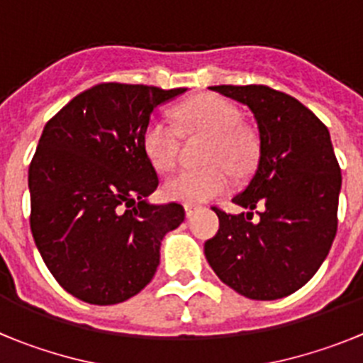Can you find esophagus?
I'll return each instance as SVG.
<instances>
[{
  "label": "esophagus",
  "instance_id": "esophagus-1",
  "mask_svg": "<svg viewBox=\"0 0 363 363\" xmlns=\"http://www.w3.org/2000/svg\"><path fill=\"white\" fill-rule=\"evenodd\" d=\"M196 211H198L196 205H185V214H187V218H191Z\"/></svg>",
  "mask_w": 363,
  "mask_h": 363
}]
</instances>
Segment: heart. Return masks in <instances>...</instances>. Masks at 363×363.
<instances>
[{"label":"heart","mask_w":363,"mask_h":363,"mask_svg":"<svg viewBox=\"0 0 363 363\" xmlns=\"http://www.w3.org/2000/svg\"><path fill=\"white\" fill-rule=\"evenodd\" d=\"M176 116L187 133L209 136L203 150L207 165L178 171L163 184V194L182 203H201L230 187L233 174L228 164L236 172L251 165L255 140L238 125V108L220 96L203 94L189 99L176 108ZM143 149L156 169L169 171L179 156L178 129L165 118L154 116L143 130Z\"/></svg>","instance_id":"b5f03b06"}]
</instances>
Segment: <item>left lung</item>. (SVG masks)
<instances>
[{
  "instance_id": "1",
  "label": "left lung",
  "mask_w": 363,
  "mask_h": 363,
  "mask_svg": "<svg viewBox=\"0 0 363 363\" xmlns=\"http://www.w3.org/2000/svg\"><path fill=\"white\" fill-rule=\"evenodd\" d=\"M211 89L251 108L259 160L245 191L233 198L247 213L213 207L220 229L205 242V258L223 284L251 300L289 296L314 277L336 236L342 172L329 130L296 98L271 86Z\"/></svg>"
}]
</instances>
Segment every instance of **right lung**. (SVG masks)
I'll list each match as a JSON object with an SVG mask.
<instances>
[{"mask_svg":"<svg viewBox=\"0 0 363 363\" xmlns=\"http://www.w3.org/2000/svg\"><path fill=\"white\" fill-rule=\"evenodd\" d=\"M185 91L98 83L45 125L28 167L30 230L45 265L72 296L112 306L152 280L163 236L185 211L147 201L158 174L143 130L154 108Z\"/></svg>","mask_w":363,"mask_h":363,"instance_id":"add662e5","label":"right lung"}]
</instances>
